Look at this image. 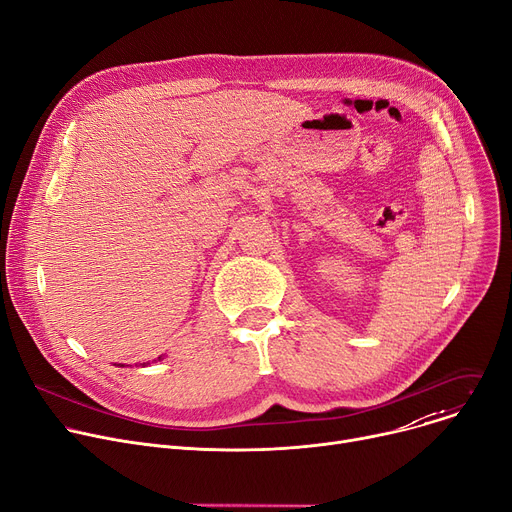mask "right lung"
<instances>
[{"label":"right lung","instance_id":"right-lung-1","mask_svg":"<svg viewBox=\"0 0 512 512\" xmlns=\"http://www.w3.org/2000/svg\"><path fill=\"white\" fill-rule=\"evenodd\" d=\"M160 358H162V356H160ZM160 358H158V360H160ZM121 366H123V364H121ZM144 366H148V362H144Z\"/></svg>","mask_w":512,"mask_h":512}]
</instances>
